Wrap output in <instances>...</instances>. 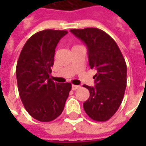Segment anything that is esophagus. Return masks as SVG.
<instances>
[{
  "instance_id": "1",
  "label": "esophagus",
  "mask_w": 146,
  "mask_h": 146,
  "mask_svg": "<svg viewBox=\"0 0 146 146\" xmlns=\"http://www.w3.org/2000/svg\"><path fill=\"white\" fill-rule=\"evenodd\" d=\"M80 88V86L79 85H74V84L72 85V89H73V90H76V89Z\"/></svg>"
}]
</instances>
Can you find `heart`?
Wrapping results in <instances>:
<instances>
[{"instance_id":"b5f03b06","label":"heart","mask_w":146,"mask_h":146,"mask_svg":"<svg viewBox=\"0 0 146 146\" xmlns=\"http://www.w3.org/2000/svg\"><path fill=\"white\" fill-rule=\"evenodd\" d=\"M75 46H78V45H75ZM75 46H73V47H75Z\"/></svg>"}]
</instances>
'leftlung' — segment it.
Instances as JSON below:
<instances>
[{"mask_svg":"<svg viewBox=\"0 0 146 146\" xmlns=\"http://www.w3.org/2000/svg\"><path fill=\"white\" fill-rule=\"evenodd\" d=\"M88 48L89 66L97 73L95 87L84 85L90 92L84 109L92 119L106 121L121 104L127 86V65L118 45L103 30L97 28L70 30Z\"/></svg>","mask_w":146,"mask_h":146,"instance_id":"obj_1","label":"left lung"}]
</instances>
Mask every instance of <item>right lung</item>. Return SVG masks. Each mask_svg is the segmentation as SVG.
Segmentation results:
<instances>
[{
  "mask_svg": "<svg viewBox=\"0 0 146 146\" xmlns=\"http://www.w3.org/2000/svg\"><path fill=\"white\" fill-rule=\"evenodd\" d=\"M66 30H45L33 34L21 51L16 66L18 90L28 113L50 122L62 113L72 85L50 78L55 48Z\"/></svg>",
  "mask_w": 146,
  "mask_h": 146,
  "instance_id": "1",
  "label": "right lung"
}]
</instances>
